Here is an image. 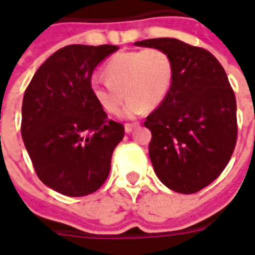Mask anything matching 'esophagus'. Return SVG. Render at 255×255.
Segmentation results:
<instances>
[{
	"mask_svg": "<svg viewBox=\"0 0 255 255\" xmlns=\"http://www.w3.org/2000/svg\"><path fill=\"white\" fill-rule=\"evenodd\" d=\"M124 127H126V132H132L135 128L139 127V123H127Z\"/></svg>",
	"mask_w": 255,
	"mask_h": 255,
	"instance_id": "esophagus-1",
	"label": "esophagus"
}]
</instances>
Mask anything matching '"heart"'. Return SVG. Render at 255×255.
<instances>
[{"label": "heart", "instance_id": "heart-1", "mask_svg": "<svg viewBox=\"0 0 255 255\" xmlns=\"http://www.w3.org/2000/svg\"><path fill=\"white\" fill-rule=\"evenodd\" d=\"M173 73V60L162 49L120 52L104 65L106 80H91V93L102 111L109 115H117L127 98L123 115L136 117L144 109L153 111L164 102L171 90Z\"/></svg>", "mask_w": 255, "mask_h": 255}]
</instances>
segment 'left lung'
Masks as SVG:
<instances>
[{"label": "left lung", "mask_w": 255, "mask_h": 255, "mask_svg": "<svg viewBox=\"0 0 255 255\" xmlns=\"http://www.w3.org/2000/svg\"><path fill=\"white\" fill-rule=\"evenodd\" d=\"M165 50L175 73L164 102L146 117L149 155L166 187L194 194L214 182L238 139L235 93L223 65L206 49L173 38L135 42Z\"/></svg>", "instance_id": "obj_1"}]
</instances>
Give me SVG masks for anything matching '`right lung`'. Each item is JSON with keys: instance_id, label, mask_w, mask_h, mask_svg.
<instances>
[{"instance_id": "1", "label": "right lung", "mask_w": 255, "mask_h": 255, "mask_svg": "<svg viewBox=\"0 0 255 255\" xmlns=\"http://www.w3.org/2000/svg\"><path fill=\"white\" fill-rule=\"evenodd\" d=\"M115 45H69L31 79L21 106V136L36 176L68 197L93 194L105 183L122 123L108 119L91 93L95 67Z\"/></svg>"}]
</instances>
